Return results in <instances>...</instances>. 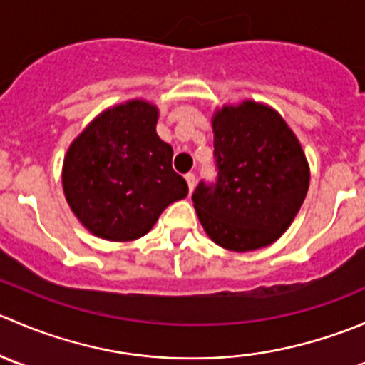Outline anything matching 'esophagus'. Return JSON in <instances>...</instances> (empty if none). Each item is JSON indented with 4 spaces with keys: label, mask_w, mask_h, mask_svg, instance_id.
<instances>
[{
    "label": "esophagus",
    "mask_w": 365,
    "mask_h": 365,
    "mask_svg": "<svg viewBox=\"0 0 365 365\" xmlns=\"http://www.w3.org/2000/svg\"><path fill=\"white\" fill-rule=\"evenodd\" d=\"M185 180H187V185H189V190L192 192L194 187H196V176H194V173H187Z\"/></svg>",
    "instance_id": "1"
}]
</instances>
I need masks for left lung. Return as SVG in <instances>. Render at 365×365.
I'll return each mask as SVG.
<instances>
[{"mask_svg":"<svg viewBox=\"0 0 365 365\" xmlns=\"http://www.w3.org/2000/svg\"><path fill=\"white\" fill-rule=\"evenodd\" d=\"M212 127L217 178L197 183V217L220 247H267L288 230L307 194L300 143L274 109L251 101L217 111Z\"/></svg>","mask_w":365,"mask_h":365,"instance_id":"8db88e82","label":"left lung"}]
</instances>
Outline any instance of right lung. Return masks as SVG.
<instances>
[{"instance_id": "1", "label": "right lung", "mask_w": 365, "mask_h": 365, "mask_svg": "<svg viewBox=\"0 0 365 365\" xmlns=\"http://www.w3.org/2000/svg\"><path fill=\"white\" fill-rule=\"evenodd\" d=\"M155 106L145 101L108 109L70 145L63 190L77 219L95 237L128 242L189 194L173 169V148L157 135Z\"/></svg>"}]
</instances>
